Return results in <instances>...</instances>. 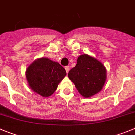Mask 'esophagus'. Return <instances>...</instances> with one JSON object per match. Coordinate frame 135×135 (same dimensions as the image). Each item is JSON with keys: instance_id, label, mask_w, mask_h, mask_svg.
I'll return each mask as SVG.
<instances>
[{"instance_id": "esophagus-1", "label": "esophagus", "mask_w": 135, "mask_h": 135, "mask_svg": "<svg viewBox=\"0 0 135 135\" xmlns=\"http://www.w3.org/2000/svg\"><path fill=\"white\" fill-rule=\"evenodd\" d=\"M70 66L69 65H67V66L65 67V71H66L67 73H68L69 71H70Z\"/></svg>"}]
</instances>
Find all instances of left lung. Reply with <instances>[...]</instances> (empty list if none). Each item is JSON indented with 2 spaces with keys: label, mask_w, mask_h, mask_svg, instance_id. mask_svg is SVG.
Wrapping results in <instances>:
<instances>
[{
  "label": "left lung",
  "mask_w": 135,
  "mask_h": 135,
  "mask_svg": "<svg viewBox=\"0 0 135 135\" xmlns=\"http://www.w3.org/2000/svg\"><path fill=\"white\" fill-rule=\"evenodd\" d=\"M68 77L79 93L88 98L102 90L106 81V71L103 64L96 58L84 54L78 58L77 64L70 70Z\"/></svg>",
  "instance_id": "1"
}]
</instances>
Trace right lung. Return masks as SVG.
<instances>
[{
  "label": "right lung",
  "instance_id": "1",
  "mask_svg": "<svg viewBox=\"0 0 135 135\" xmlns=\"http://www.w3.org/2000/svg\"><path fill=\"white\" fill-rule=\"evenodd\" d=\"M65 75V70L59 63L45 57L35 60L26 71L30 88L43 97L53 94Z\"/></svg>",
  "mask_w": 135,
  "mask_h": 135
}]
</instances>
